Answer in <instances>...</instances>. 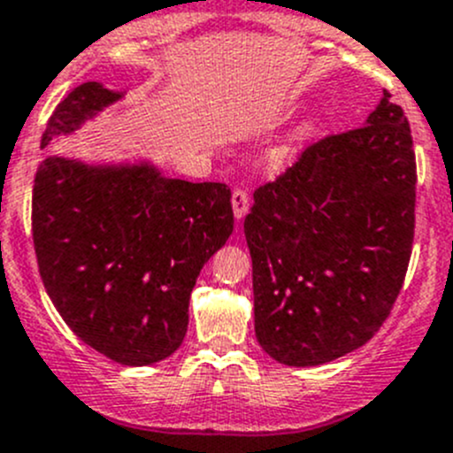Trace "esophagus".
I'll list each match as a JSON object with an SVG mask.
<instances>
[{
    "label": "esophagus",
    "instance_id": "1",
    "mask_svg": "<svg viewBox=\"0 0 453 453\" xmlns=\"http://www.w3.org/2000/svg\"><path fill=\"white\" fill-rule=\"evenodd\" d=\"M232 210H234L236 221L246 217L248 210H250V196H248V192H243V189H234L232 192Z\"/></svg>",
    "mask_w": 453,
    "mask_h": 453
}]
</instances>
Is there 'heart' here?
I'll use <instances>...</instances> for the list:
<instances>
[{"instance_id": "heart-1", "label": "heart", "mask_w": 453, "mask_h": 453, "mask_svg": "<svg viewBox=\"0 0 453 453\" xmlns=\"http://www.w3.org/2000/svg\"><path fill=\"white\" fill-rule=\"evenodd\" d=\"M317 129V120L315 118H308V120H303L302 125L295 127V131L290 134V138L286 142H281V145L274 147L273 151V160L274 163H286V160H290L295 156V151H297V147L302 145V142H306L308 138L315 134Z\"/></svg>"}]
</instances>
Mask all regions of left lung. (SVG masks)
Returning a JSON list of instances; mask_svg holds the SVG:
<instances>
[{
	"mask_svg": "<svg viewBox=\"0 0 453 453\" xmlns=\"http://www.w3.org/2000/svg\"><path fill=\"white\" fill-rule=\"evenodd\" d=\"M413 210L411 129L384 91L365 127L315 142L255 192L243 232L261 349L303 369L365 346L403 288Z\"/></svg>",
	"mask_w": 453,
	"mask_h": 453,
	"instance_id": "obj_1",
	"label": "left lung"
}]
</instances>
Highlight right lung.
<instances>
[{
	"label": "right lung",
	"mask_w": 453,
	"mask_h": 453,
	"mask_svg": "<svg viewBox=\"0 0 453 453\" xmlns=\"http://www.w3.org/2000/svg\"><path fill=\"white\" fill-rule=\"evenodd\" d=\"M84 82L55 107L42 147L125 98ZM223 183L165 176L147 158L49 156L33 188V243L50 302L87 346L125 366L165 360L185 340L189 295L230 239Z\"/></svg>",
	"instance_id": "add662e5"
}]
</instances>
